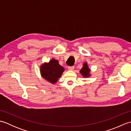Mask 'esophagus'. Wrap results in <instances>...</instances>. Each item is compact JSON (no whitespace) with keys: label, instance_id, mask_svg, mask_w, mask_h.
<instances>
[{"label":"esophagus","instance_id":"obj_1","mask_svg":"<svg viewBox=\"0 0 131 131\" xmlns=\"http://www.w3.org/2000/svg\"><path fill=\"white\" fill-rule=\"evenodd\" d=\"M74 69V66H69L68 67V69L70 70H73Z\"/></svg>","mask_w":131,"mask_h":131}]
</instances>
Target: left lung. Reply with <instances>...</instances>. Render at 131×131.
<instances>
[{
  "mask_svg": "<svg viewBox=\"0 0 131 131\" xmlns=\"http://www.w3.org/2000/svg\"><path fill=\"white\" fill-rule=\"evenodd\" d=\"M80 73L84 77H90V69L88 68V66L87 65V63L85 62L83 64V68L81 69V70H80Z\"/></svg>",
  "mask_w": 131,
  "mask_h": 131,
  "instance_id": "left-lung-1",
  "label": "left lung"
}]
</instances>
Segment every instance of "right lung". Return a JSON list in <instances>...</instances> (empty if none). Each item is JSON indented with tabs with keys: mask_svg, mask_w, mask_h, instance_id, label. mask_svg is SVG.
Wrapping results in <instances>:
<instances>
[{
	"mask_svg": "<svg viewBox=\"0 0 131 131\" xmlns=\"http://www.w3.org/2000/svg\"><path fill=\"white\" fill-rule=\"evenodd\" d=\"M64 71V68L58 63V61L52 59L48 63H45L40 66V73L44 79L52 84L58 81Z\"/></svg>",
	"mask_w": 131,
	"mask_h": 131,
	"instance_id": "add662e5",
	"label": "right lung"
}]
</instances>
